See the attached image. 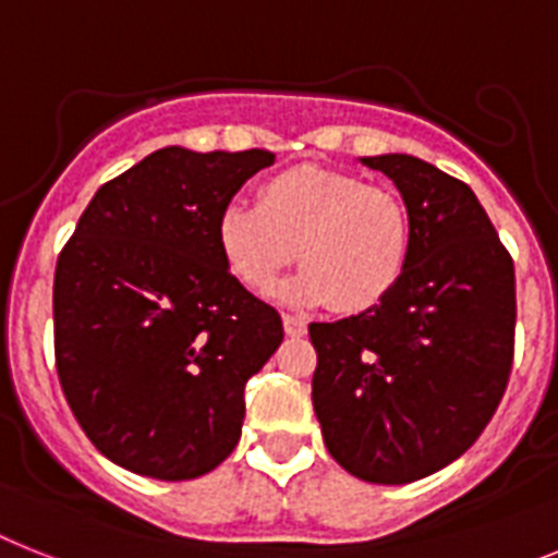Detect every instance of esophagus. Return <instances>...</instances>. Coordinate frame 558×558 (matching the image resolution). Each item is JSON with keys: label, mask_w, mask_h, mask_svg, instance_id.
Returning <instances> with one entry per match:
<instances>
[{"label": "esophagus", "mask_w": 558, "mask_h": 558, "mask_svg": "<svg viewBox=\"0 0 558 558\" xmlns=\"http://www.w3.org/2000/svg\"><path fill=\"white\" fill-rule=\"evenodd\" d=\"M283 331H287V337H303L306 335V320L298 315H283Z\"/></svg>", "instance_id": "esophagus-1"}]
</instances>
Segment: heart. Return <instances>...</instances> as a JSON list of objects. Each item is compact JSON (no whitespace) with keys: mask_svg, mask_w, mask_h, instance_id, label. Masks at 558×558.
Returning <instances> with one entry per match:
<instances>
[{"mask_svg":"<svg viewBox=\"0 0 558 558\" xmlns=\"http://www.w3.org/2000/svg\"><path fill=\"white\" fill-rule=\"evenodd\" d=\"M218 250L243 287L269 294L294 260L303 266L280 294L292 303L329 301L354 315L395 292L411 255L409 209L395 192L326 167H292L257 190V207L218 215Z\"/></svg>","mask_w":558,"mask_h":558,"instance_id":"heart-1","label":"heart"}]
</instances>
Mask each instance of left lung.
Here are the masks:
<instances>
[{
    "label": "left lung",
    "mask_w": 558,
    "mask_h": 558,
    "mask_svg": "<svg viewBox=\"0 0 558 558\" xmlns=\"http://www.w3.org/2000/svg\"><path fill=\"white\" fill-rule=\"evenodd\" d=\"M400 190L411 255L386 301L312 323V402L351 476L405 485L474 446L508 386L517 329L513 260L474 190L405 153L357 158Z\"/></svg>",
    "instance_id": "left-lung-1"
}]
</instances>
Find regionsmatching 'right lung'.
Instances as JSON below:
<instances>
[{"label":"right lung","instance_id":"add662e5","mask_svg":"<svg viewBox=\"0 0 558 558\" xmlns=\"http://www.w3.org/2000/svg\"><path fill=\"white\" fill-rule=\"evenodd\" d=\"M269 163V149H156L98 186L59 255V383L93 446L133 474L195 480L241 439L243 388L283 323L227 269L215 227Z\"/></svg>","mask_w":558,"mask_h":558}]
</instances>
